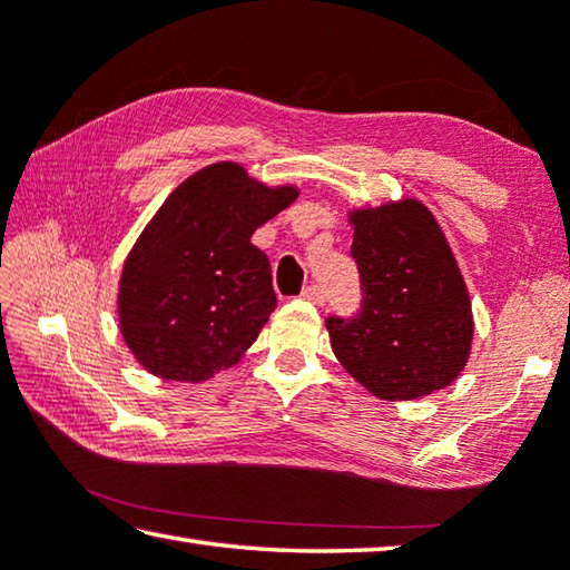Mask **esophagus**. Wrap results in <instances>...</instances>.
I'll return each mask as SVG.
<instances>
[{
	"label": "esophagus",
	"instance_id": "1",
	"mask_svg": "<svg viewBox=\"0 0 570 570\" xmlns=\"http://www.w3.org/2000/svg\"><path fill=\"white\" fill-rule=\"evenodd\" d=\"M304 298L314 301L316 306H323V304H326V292H323V286H318V284H311V286H306Z\"/></svg>",
	"mask_w": 570,
	"mask_h": 570
}]
</instances>
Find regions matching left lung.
Returning a JSON list of instances; mask_svg holds the SVG:
<instances>
[{
  "mask_svg": "<svg viewBox=\"0 0 570 570\" xmlns=\"http://www.w3.org/2000/svg\"><path fill=\"white\" fill-rule=\"evenodd\" d=\"M351 256L363 301L328 316L336 358L383 400L448 387L470 358L472 304L448 239L417 199L355 209Z\"/></svg>",
  "mask_w": 570,
  "mask_h": 570,
  "instance_id": "left-lung-1",
  "label": "left lung"
}]
</instances>
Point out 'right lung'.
Here are the masks:
<instances>
[{"mask_svg": "<svg viewBox=\"0 0 570 570\" xmlns=\"http://www.w3.org/2000/svg\"><path fill=\"white\" fill-rule=\"evenodd\" d=\"M298 197L237 163H215L173 189L128 254L118 321L145 371L199 383L229 367L276 308L272 266L252 234Z\"/></svg>", "mask_w": 570, "mask_h": 570, "instance_id": "right-lung-1", "label": "right lung"}]
</instances>
